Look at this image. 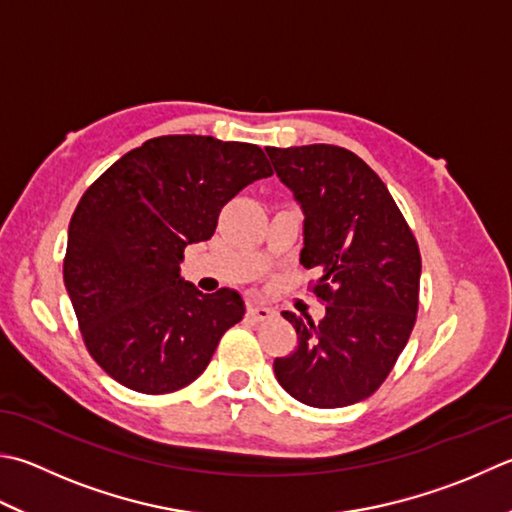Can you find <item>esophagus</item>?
Listing matches in <instances>:
<instances>
[{"instance_id": "esophagus-1", "label": "esophagus", "mask_w": 512, "mask_h": 512, "mask_svg": "<svg viewBox=\"0 0 512 512\" xmlns=\"http://www.w3.org/2000/svg\"><path fill=\"white\" fill-rule=\"evenodd\" d=\"M274 310L272 307H267V305H260V303H254V305H249L247 307V316L252 318V321H269V318H274Z\"/></svg>"}]
</instances>
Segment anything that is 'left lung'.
Instances as JSON below:
<instances>
[{
    "label": "left lung",
    "instance_id": "left-lung-1",
    "mask_svg": "<svg viewBox=\"0 0 512 512\" xmlns=\"http://www.w3.org/2000/svg\"><path fill=\"white\" fill-rule=\"evenodd\" d=\"M265 151L305 214L301 265L318 272L314 294L325 303L318 323L283 312L298 345L274 374L305 406H352L379 390L417 321V238L356 153L334 144Z\"/></svg>",
    "mask_w": 512,
    "mask_h": 512
}]
</instances>
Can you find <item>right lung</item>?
<instances>
[{
	"instance_id": "add662e5",
	"label": "right lung",
	"mask_w": 512,
	"mask_h": 512,
	"mask_svg": "<svg viewBox=\"0 0 512 512\" xmlns=\"http://www.w3.org/2000/svg\"><path fill=\"white\" fill-rule=\"evenodd\" d=\"M272 173L256 144L160 136L84 191L69 225L64 285L86 350L111 379L167 394L205 372L245 303L234 289L202 294L182 281L185 247L214 236L220 209Z\"/></svg>"
}]
</instances>
